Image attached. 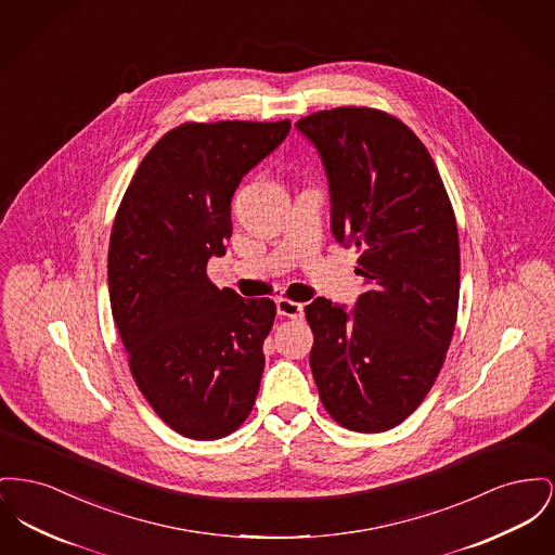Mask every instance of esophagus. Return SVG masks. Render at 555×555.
I'll return each mask as SVG.
<instances>
[{
	"mask_svg": "<svg viewBox=\"0 0 555 555\" xmlns=\"http://www.w3.org/2000/svg\"><path fill=\"white\" fill-rule=\"evenodd\" d=\"M276 312L281 317H287V319H301L304 317V306L297 304V301H292V299L281 297V299H276Z\"/></svg>",
	"mask_w": 555,
	"mask_h": 555,
	"instance_id": "1",
	"label": "esophagus"
}]
</instances>
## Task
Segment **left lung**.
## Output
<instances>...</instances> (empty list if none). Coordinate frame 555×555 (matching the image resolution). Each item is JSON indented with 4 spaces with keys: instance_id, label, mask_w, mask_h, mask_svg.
Wrapping results in <instances>:
<instances>
[{
    "instance_id": "obj_1",
    "label": "left lung",
    "mask_w": 555,
    "mask_h": 555,
    "mask_svg": "<svg viewBox=\"0 0 555 555\" xmlns=\"http://www.w3.org/2000/svg\"><path fill=\"white\" fill-rule=\"evenodd\" d=\"M317 149L331 230L359 247L354 308L317 297L310 366L328 415L354 431L402 424L431 390L459 306V234L424 142L388 113L339 106L295 124Z\"/></svg>"
}]
</instances>
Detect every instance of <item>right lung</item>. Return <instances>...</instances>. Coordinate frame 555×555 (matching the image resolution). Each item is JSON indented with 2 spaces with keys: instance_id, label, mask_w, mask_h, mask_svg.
<instances>
[{
  "instance_id": "obj_1",
  "label": "right lung",
  "mask_w": 555,
  "mask_h": 555,
  "mask_svg": "<svg viewBox=\"0 0 555 555\" xmlns=\"http://www.w3.org/2000/svg\"><path fill=\"white\" fill-rule=\"evenodd\" d=\"M274 124H184L135 169L108 245L111 310L135 386L155 413L195 440L224 438L260 390L276 306L207 279L227 254L230 201L243 176L289 133Z\"/></svg>"
}]
</instances>
